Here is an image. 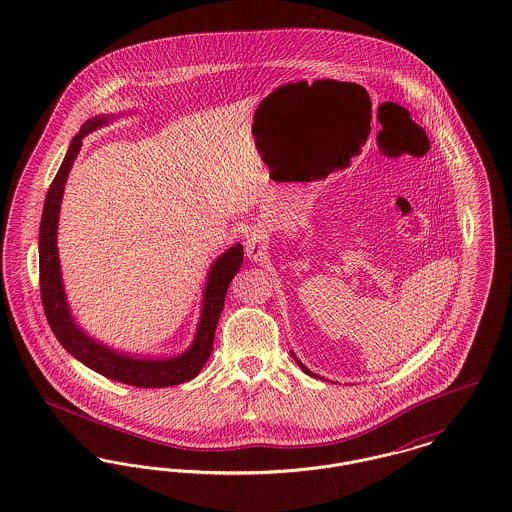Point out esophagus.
Instances as JSON below:
<instances>
[{
    "mask_svg": "<svg viewBox=\"0 0 512 512\" xmlns=\"http://www.w3.org/2000/svg\"><path fill=\"white\" fill-rule=\"evenodd\" d=\"M267 238L261 230H253L249 236H247V242H245V253L251 261H261L265 255H267Z\"/></svg>",
    "mask_w": 512,
    "mask_h": 512,
    "instance_id": "34e87169",
    "label": "esophagus"
}]
</instances>
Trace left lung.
Wrapping results in <instances>:
<instances>
[{
  "mask_svg": "<svg viewBox=\"0 0 512 512\" xmlns=\"http://www.w3.org/2000/svg\"><path fill=\"white\" fill-rule=\"evenodd\" d=\"M292 357H293V359H295V363H297V365H299V368H301V370H303V372H305V374H309V376H313V378H317V374H315V372H311V370H309V368H307V366L303 365V363H301V361H299V359H297V357H295V353H293V351H292Z\"/></svg>",
  "mask_w": 512,
  "mask_h": 512,
  "instance_id": "1",
  "label": "left lung"
}]
</instances>
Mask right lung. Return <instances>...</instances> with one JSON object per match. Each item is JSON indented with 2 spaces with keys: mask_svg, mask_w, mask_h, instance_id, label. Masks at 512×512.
<instances>
[{
  "mask_svg": "<svg viewBox=\"0 0 512 512\" xmlns=\"http://www.w3.org/2000/svg\"><path fill=\"white\" fill-rule=\"evenodd\" d=\"M115 119V115H99L82 124L80 132L76 134L67 149V155L55 174L49 186L44 213L40 222V293L42 305L48 318L49 328L53 330L59 343L78 359L82 365L96 370L101 376L117 380L121 384L136 386V388H169L178 386L195 378L213 351L215 330L219 324L220 313L224 307V297L228 286L236 272L242 267L244 261V245L234 244L226 249L217 261L209 268L207 282L203 288V303H201V317L197 324L192 345L182 353L169 359H144L132 357L111 347L99 343L92 336H88L74 320L69 309V301L63 288L61 278V265L57 253V224H59V211L65 184L69 172L73 169L74 159L82 147L84 136L98 130L99 126Z\"/></svg>",
  "mask_w": 512,
  "mask_h": 512,
  "instance_id": "obj_1",
  "label": "right lung"
}]
</instances>
